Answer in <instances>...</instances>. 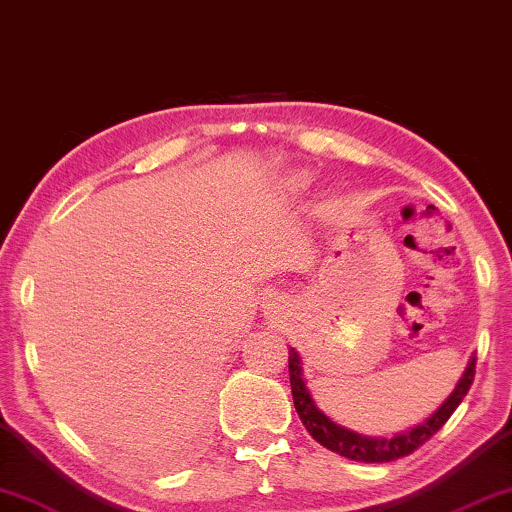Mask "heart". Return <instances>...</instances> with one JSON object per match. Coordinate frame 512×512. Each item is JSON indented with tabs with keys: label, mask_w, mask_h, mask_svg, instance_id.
I'll list each match as a JSON object with an SVG mask.
<instances>
[{
	"label": "heart",
	"mask_w": 512,
	"mask_h": 512,
	"mask_svg": "<svg viewBox=\"0 0 512 512\" xmlns=\"http://www.w3.org/2000/svg\"><path fill=\"white\" fill-rule=\"evenodd\" d=\"M293 184H302V180H293Z\"/></svg>",
	"instance_id": "1"
}]
</instances>
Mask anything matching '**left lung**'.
<instances>
[{
    "label": "left lung",
    "mask_w": 512,
    "mask_h": 512,
    "mask_svg": "<svg viewBox=\"0 0 512 512\" xmlns=\"http://www.w3.org/2000/svg\"><path fill=\"white\" fill-rule=\"evenodd\" d=\"M288 374H291L295 411H298L302 425L307 427L311 439H316L321 446L332 450V453L355 459V462H392V459L411 455L413 450H418L422 443H427L443 425H446L448 418L453 416L459 402H462L466 392L471 388L473 376H476V358H471L464 376L459 379L457 388L453 390V395L439 406V411L432 413L422 425L413 427L404 434L392 436V439H369V436L348 432V429L335 425L330 418H325L323 413L316 409L314 399H311L307 385L302 381L300 355L295 348L288 351Z\"/></svg>",
    "instance_id": "left-lung-1"
}]
</instances>
